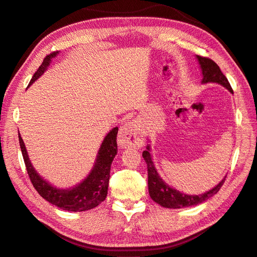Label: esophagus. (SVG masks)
I'll use <instances>...</instances> for the list:
<instances>
[{
  "label": "esophagus",
  "mask_w": 257,
  "mask_h": 257,
  "mask_svg": "<svg viewBox=\"0 0 257 257\" xmlns=\"http://www.w3.org/2000/svg\"><path fill=\"white\" fill-rule=\"evenodd\" d=\"M118 143L120 147H142L144 144V138L141 132V128L134 121H128L122 127H120L118 135Z\"/></svg>",
  "instance_id": "34e87169"
}]
</instances>
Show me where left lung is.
<instances>
[{
  "instance_id": "left-lung-1",
  "label": "left lung",
  "mask_w": 257,
  "mask_h": 257,
  "mask_svg": "<svg viewBox=\"0 0 257 257\" xmlns=\"http://www.w3.org/2000/svg\"><path fill=\"white\" fill-rule=\"evenodd\" d=\"M200 65H201V71L203 74V83H218L221 84L222 86L228 88L231 93L232 88L230 86L229 82H228L227 77L223 75L220 71L218 65L213 62L212 59L208 57H203V56H197ZM143 157L147 164V172H148V191L151 198L156 203L161 204L162 207L171 208V209H179L183 207H190V206H197L199 203H202L212 195L216 194L222 184L225 183L226 176L220 183L217 186H214L212 190L208 191V192L200 194V195H188L184 193H181L180 191H176L175 189L170 188L169 185L163 182V180L158 176L157 172L155 170V166L153 164L151 154H149V146L147 147V151L143 152Z\"/></svg>"
}]
</instances>
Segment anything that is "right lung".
Returning a JSON list of instances; mask_svg holds the SVG:
<instances>
[{"instance_id":"1","label":"right lung","mask_w":257,"mask_h":257,"mask_svg":"<svg viewBox=\"0 0 257 257\" xmlns=\"http://www.w3.org/2000/svg\"><path fill=\"white\" fill-rule=\"evenodd\" d=\"M57 54L58 51H54V53L46 56L38 71L32 76L30 84L43 75L51 58L55 57ZM116 134H118V127L113 128L106 135L101 145L94 169L81 184L76 185L75 188L71 190L56 189L37 174L29 161V157H28L25 144H23L20 134H19V143H20L23 161H25L28 175H29L31 183L37 190V192L48 202L63 210H67V211H85V210H90L99 206L102 201H104L106 194H108L111 164H112L113 158L116 155V149H118L116 147Z\"/></svg>"}]
</instances>
